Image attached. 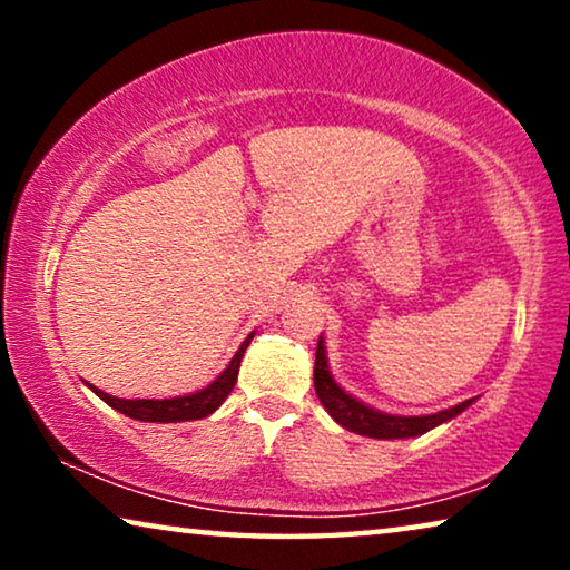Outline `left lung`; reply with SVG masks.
I'll return each instance as SVG.
<instances>
[{"label":"left lung","instance_id":"left-lung-1","mask_svg":"<svg viewBox=\"0 0 570 570\" xmlns=\"http://www.w3.org/2000/svg\"><path fill=\"white\" fill-rule=\"evenodd\" d=\"M314 386H316L318 402L324 404V410L330 412L334 423L342 425L350 433L365 435V439H379V441L415 439V435H423L428 431H433V428L449 423V420H454L456 415H462V412L478 400V396H472V400L459 402L449 410L431 412V415H394V412L371 407L368 402L357 400V396L345 392V389L334 381L330 371V357H326L324 334L318 337V345H316Z\"/></svg>","mask_w":570,"mask_h":570}]
</instances>
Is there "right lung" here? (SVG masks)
<instances>
[{
    "label": "right lung",
    "instance_id": "1",
    "mask_svg": "<svg viewBox=\"0 0 570 570\" xmlns=\"http://www.w3.org/2000/svg\"><path fill=\"white\" fill-rule=\"evenodd\" d=\"M252 332L248 337L240 342V347L236 350V355L230 357V363L225 365V371L217 376L215 381H209L205 389H197V392L189 394H178V396H166V400H124V396H111L106 394L104 389L88 384L100 400H104L108 407H114L121 415H127L131 420H142V423H186V420H202L220 407V404L228 400V394L233 392L238 379V368H240V357H244L246 347L252 345L254 340Z\"/></svg>",
    "mask_w": 570,
    "mask_h": 570
}]
</instances>
